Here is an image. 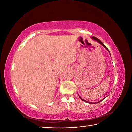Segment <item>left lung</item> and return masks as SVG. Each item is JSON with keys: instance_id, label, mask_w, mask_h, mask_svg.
<instances>
[{"instance_id": "left-lung-1", "label": "left lung", "mask_w": 132, "mask_h": 132, "mask_svg": "<svg viewBox=\"0 0 132 132\" xmlns=\"http://www.w3.org/2000/svg\"><path fill=\"white\" fill-rule=\"evenodd\" d=\"M92 38H93V39H94V40H95V41H97L99 43H100L101 44V45L102 46H103V47H104L108 51H109V52H110V51H109V50H108L107 48V47L104 45V44H103L100 40V39H98L97 37H92ZM79 97H80V98L81 100L82 101H84V102H87V103H92V104H94V103H94V102H89V101H85V100H84V99H82L81 97H80L79 96ZM101 101H102V100H101V101H100L99 102H96V103H98V102H101Z\"/></svg>"}]
</instances>
